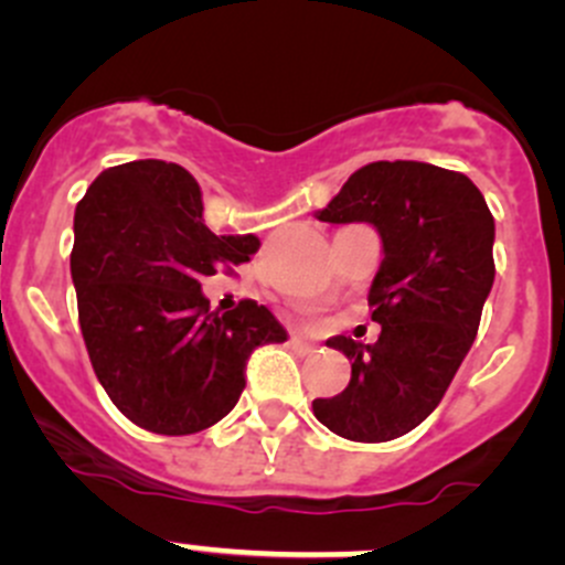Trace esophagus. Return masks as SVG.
Segmentation results:
<instances>
[{"label": "esophagus", "instance_id": "1", "mask_svg": "<svg viewBox=\"0 0 565 565\" xmlns=\"http://www.w3.org/2000/svg\"><path fill=\"white\" fill-rule=\"evenodd\" d=\"M290 345L299 351H305V354H310V351H316V343L307 338H301V334H290Z\"/></svg>", "mask_w": 565, "mask_h": 565}]
</instances>
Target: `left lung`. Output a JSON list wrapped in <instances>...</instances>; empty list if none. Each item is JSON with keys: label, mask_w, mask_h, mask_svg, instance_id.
Returning a JSON list of instances; mask_svg holds the SVG:
<instances>
[{"label": "left lung", "mask_w": 565, "mask_h": 565, "mask_svg": "<svg viewBox=\"0 0 565 565\" xmlns=\"http://www.w3.org/2000/svg\"><path fill=\"white\" fill-rule=\"evenodd\" d=\"M316 216L373 225L384 260L367 294L379 340H327L351 360V382L312 401V415L351 443H390L437 409L478 334L494 216L470 178L426 161L360 167Z\"/></svg>", "instance_id": "8db88e82"}]
</instances>
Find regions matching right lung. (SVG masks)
<instances>
[{"mask_svg": "<svg viewBox=\"0 0 565 565\" xmlns=\"http://www.w3.org/2000/svg\"><path fill=\"white\" fill-rule=\"evenodd\" d=\"M71 277L93 371L145 431L186 437L220 423L244 390L249 354L288 334L264 305L214 312L200 282L231 275L258 236H216L200 186L159 159L109 167L74 216Z\"/></svg>", "mask_w": 565, "mask_h": 565, "instance_id": "right-lung-1", "label": "right lung"}]
</instances>
